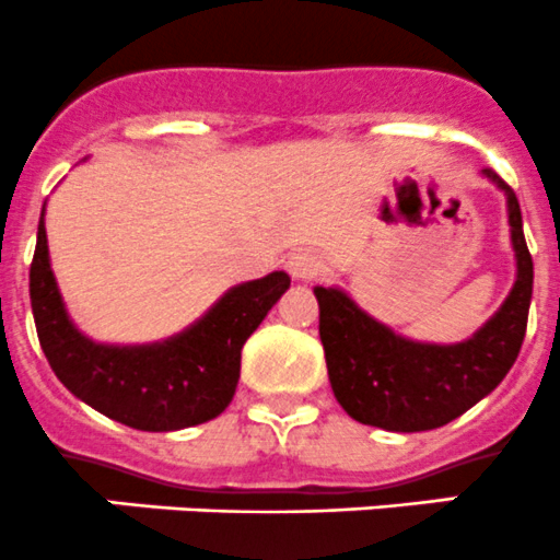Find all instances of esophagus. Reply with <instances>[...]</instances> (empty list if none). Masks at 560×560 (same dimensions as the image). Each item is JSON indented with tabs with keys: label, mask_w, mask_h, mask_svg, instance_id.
<instances>
[{
	"label": "esophagus",
	"mask_w": 560,
	"mask_h": 560,
	"mask_svg": "<svg viewBox=\"0 0 560 560\" xmlns=\"http://www.w3.org/2000/svg\"><path fill=\"white\" fill-rule=\"evenodd\" d=\"M285 269L293 280H313L318 278L320 269H324V261H320L313 250H296L288 256Z\"/></svg>",
	"instance_id": "34e87169"
}]
</instances>
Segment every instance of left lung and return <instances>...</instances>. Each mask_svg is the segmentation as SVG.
<instances>
[{"label": "left lung", "mask_w": 560, "mask_h": 560, "mask_svg": "<svg viewBox=\"0 0 560 560\" xmlns=\"http://www.w3.org/2000/svg\"><path fill=\"white\" fill-rule=\"evenodd\" d=\"M485 176L506 192L517 280L501 310L470 340L457 346L406 340L370 318L340 288H313L331 392L357 422L392 433L444 428L512 370L528 326L534 261L517 196L492 168H485Z\"/></svg>", "instance_id": "8db88e82"}]
</instances>
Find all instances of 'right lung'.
<instances>
[{
    "mask_svg": "<svg viewBox=\"0 0 560 560\" xmlns=\"http://www.w3.org/2000/svg\"><path fill=\"white\" fill-rule=\"evenodd\" d=\"M288 285L285 272H272L231 288L201 320L171 340L97 346L65 313L43 218L30 267L37 340L57 378L94 411L149 433L192 428L229 408L240 381L242 346Z\"/></svg>",
    "mask_w": 560,
    "mask_h": 560,
    "instance_id": "add662e5",
    "label": "right lung"
}]
</instances>
